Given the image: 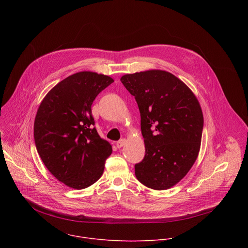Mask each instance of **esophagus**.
<instances>
[{
  "instance_id": "1",
  "label": "esophagus",
  "mask_w": 248,
  "mask_h": 248,
  "mask_svg": "<svg viewBox=\"0 0 248 248\" xmlns=\"http://www.w3.org/2000/svg\"><path fill=\"white\" fill-rule=\"evenodd\" d=\"M126 143V140L124 138V139H121V140H119L118 142H117V147L118 148H121V147H123L124 144Z\"/></svg>"
}]
</instances>
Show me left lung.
Masks as SVG:
<instances>
[{
	"instance_id": "left-lung-1",
	"label": "left lung",
	"mask_w": 248,
	"mask_h": 248,
	"mask_svg": "<svg viewBox=\"0 0 248 248\" xmlns=\"http://www.w3.org/2000/svg\"><path fill=\"white\" fill-rule=\"evenodd\" d=\"M121 81L138 105L144 138L145 156L134 166L136 179L149 188L168 189L197 159L204 123L200 104L181 79L165 70L124 75Z\"/></svg>"
}]
</instances>
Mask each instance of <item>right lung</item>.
I'll use <instances>...</instances> for the list:
<instances>
[{
	"mask_svg": "<svg viewBox=\"0 0 248 248\" xmlns=\"http://www.w3.org/2000/svg\"><path fill=\"white\" fill-rule=\"evenodd\" d=\"M114 79L92 72L69 76L42 100L34 121V140L46 168L65 186L83 189L104 171L112 145L100 137L91 105Z\"/></svg>",
	"mask_w": 248,
	"mask_h": 248,
	"instance_id": "add662e5",
	"label": "right lung"
}]
</instances>
